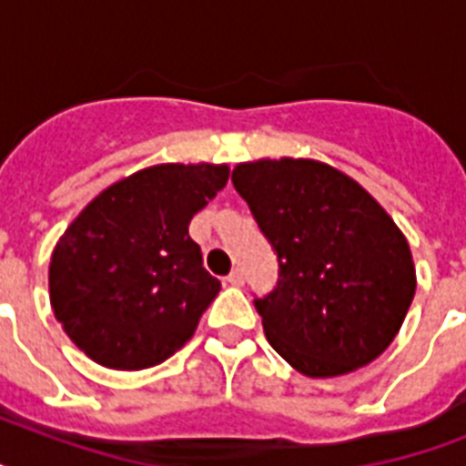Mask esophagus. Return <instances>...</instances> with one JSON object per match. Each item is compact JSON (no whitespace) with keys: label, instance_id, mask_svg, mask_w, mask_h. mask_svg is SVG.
I'll use <instances>...</instances> for the list:
<instances>
[{"label":"esophagus","instance_id":"1","mask_svg":"<svg viewBox=\"0 0 466 466\" xmlns=\"http://www.w3.org/2000/svg\"><path fill=\"white\" fill-rule=\"evenodd\" d=\"M227 283L229 285H244V270L234 268L229 276H227Z\"/></svg>","mask_w":466,"mask_h":466}]
</instances>
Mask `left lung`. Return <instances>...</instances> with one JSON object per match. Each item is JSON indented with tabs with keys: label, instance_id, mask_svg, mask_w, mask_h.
Returning a JSON list of instances; mask_svg holds the SVG:
<instances>
[{
	"label": "left lung",
	"instance_id": "8db88e82",
	"mask_svg": "<svg viewBox=\"0 0 466 466\" xmlns=\"http://www.w3.org/2000/svg\"><path fill=\"white\" fill-rule=\"evenodd\" d=\"M232 183L278 254L276 290L254 299L278 355L307 377L382 355L416 292L409 241L382 205L314 159L248 161Z\"/></svg>",
	"mask_w": 466,
	"mask_h": 466
}]
</instances>
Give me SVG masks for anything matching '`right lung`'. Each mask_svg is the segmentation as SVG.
Segmentation results:
<instances>
[{"instance_id":"add662e5","label":"right lung","mask_w":466,"mask_h":466,"mask_svg":"<svg viewBox=\"0 0 466 466\" xmlns=\"http://www.w3.org/2000/svg\"><path fill=\"white\" fill-rule=\"evenodd\" d=\"M227 164H157L84 208L50 258V305L72 343L113 370L159 365L218 298L188 225L227 186Z\"/></svg>"}]
</instances>
